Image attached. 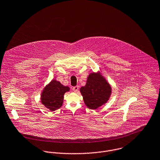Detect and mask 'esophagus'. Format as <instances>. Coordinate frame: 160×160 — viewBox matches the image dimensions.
<instances>
[{"instance_id":"34e87169","label":"esophagus","mask_w":160,"mask_h":160,"mask_svg":"<svg viewBox=\"0 0 160 160\" xmlns=\"http://www.w3.org/2000/svg\"><path fill=\"white\" fill-rule=\"evenodd\" d=\"M72 90H73L75 92H77L78 91V86L73 87V88H72Z\"/></svg>"}]
</instances>
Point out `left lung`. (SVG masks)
Segmentation results:
<instances>
[{
  "mask_svg": "<svg viewBox=\"0 0 160 160\" xmlns=\"http://www.w3.org/2000/svg\"><path fill=\"white\" fill-rule=\"evenodd\" d=\"M86 106L96 110L105 104L112 94V87L100 72L89 74L86 85L80 89Z\"/></svg>",
  "mask_w": 160,
  "mask_h": 160,
  "instance_id": "1",
  "label": "left lung"
}]
</instances>
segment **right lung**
<instances>
[{
    "mask_svg": "<svg viewBox=\"0 0 160 160\" xmlns=\"http://www.w3.org/2000/svg\"><path fill=\"white\" fill-rule=\"evenodd\" d=\"M69 91L68 86H64L60 82L53 79L41 93V102L50 111H55L62 107L64 94Z\"/></svg>",
    "mask_w": 160,
    "mask_h": 160,
    "instance_id": "1",
    "label": "right lung"
}]
</instances>
